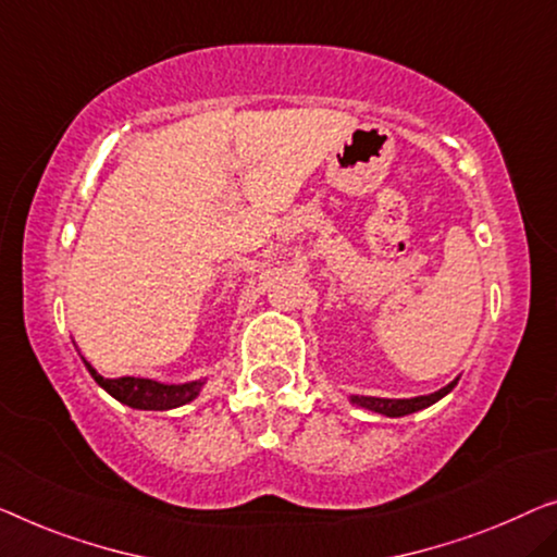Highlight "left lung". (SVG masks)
I'll use <instances>...</instances> for the list:
<instances>
[{
    "mask_svg": "<svg viewBox=\"0 0 557 557\" xmlns=\"http://www.w3.org/2000/svg\"><path fill=\"white\" fill-rule=\"evenodd\" d=\"M460 377H455L450 385L440 387L437 393H430V395H418V397H370V395H350V403L358 405V408L364 410H372V412H380L385 414V418H403V414H412L418 410H425L430 405H435L437 400H443V397L450 393V389L458 385Z\"/></svg>",
    "mask_w": 557,
    "mask_h": 557,
    "instance_id": "8db88e82",
    "label": "left lung"
}]
</instances>
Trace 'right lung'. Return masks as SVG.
I'll return each mask as SVG.
<instances>
[{
  "mask_svg": "<svg viewBox=\"0 0 557 557\" xmlns=\"http://www.w3.org/2000/svg\"><path fill=\"white\" fill-rule=\"evenodd\" d=\"M85 364L99 387L107 389L114 400H120L122 405H129V408L135 410L182 408V405L193 403L195 397L202 393L205 380H207L202 377V380H189V383H160V380H149V377H102L87 360Z\"/></svg>",
  "mask_w": 557,
  "mask_h": 557,
  "instance_id": "right-lung-1",
  "label": "right lung"
}]
</instances>
